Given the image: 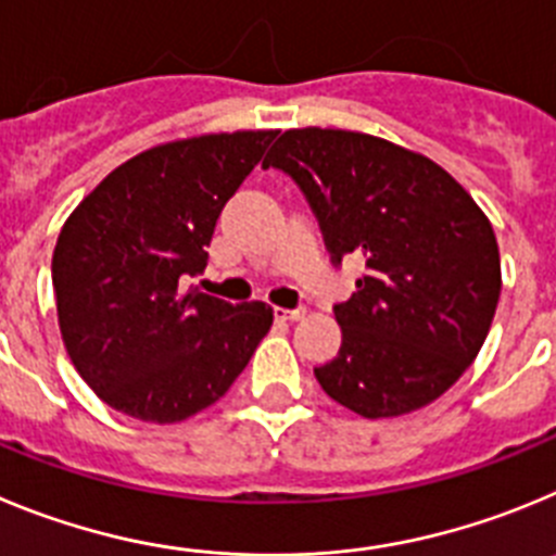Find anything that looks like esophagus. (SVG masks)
Here are the masks:
<instances>
[{
    "label": "esophagus",
    "mask_w": 556,
    "mask_h": 556,
    "mask_svg": "<svg viewBox=\"0 0 556 556\" xmlns=\"http://www.w3.org/2000/svg\"><path fill=\"white\" fill-rule=\"evenodd\" d=\"M304 315H307V307H296V309L277 307V318H282V321H302Z\"/></svg>",
    "instance_id": "34e87169"
}]
</instances>
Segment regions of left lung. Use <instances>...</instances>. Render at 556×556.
Wrapping results in <instances>:
<instances>
[{"instance_id": "left-lung-1", "label": "left lung", "mask_w": 556, "mask_h": 556, "mask_svg": "<svg viewBox=\"0 0 556 556\" xmlns=\"http://www.w3.org/2000/svg\"><path fill=\"white\" fill-rule=\"evenodd\" d=\"M263 166L296 179L332 263L365 260L334 304L343 343L315 368L324 393L363 418H396L440 399L477 359L502 293L488 216L418 152L352 129H285Z\"/></svg>"}]
</instances>
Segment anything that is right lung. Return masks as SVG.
<instances>
[{
    "mask_svg": "<svg viewBox=\"0 0 556 556\" xmlns=\"http://www.w3.org/2000/svg\"><path fill=\"white\" fill-rule=\"evenodd\" d=\"M277 129L197 135L135 154L74 207L52 285L66 352L118 413L177 424L216 404L274 324L266 302L185 290L224 204Z\"/></svg>",
    "mask_w": 556,
    "mask_h": 556,
    "instance_id": "1",
    "label": "right lung"
}]
</instances>
